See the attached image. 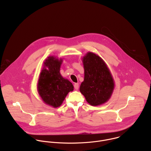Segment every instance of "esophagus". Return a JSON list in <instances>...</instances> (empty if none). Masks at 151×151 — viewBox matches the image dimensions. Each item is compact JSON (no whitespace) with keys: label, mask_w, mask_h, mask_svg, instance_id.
Segmentation results:
<instances>
[{"label":"esophagus","mask_w":151,"mask_h":151,"mask_svg":"<svg viewBox=\"0 0 151 151\" xmlns=\"http://www.w3.org/2000/svg\"><path fill=\"white\" fill-rule=\"evenodd\" d=\"M74 88L75 90H78V88H79V83H75Z\"/></svg>","instance_id":"obj_1"}]
</instances>
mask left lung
Masks as SVG:
<instances>
[{"mask_svg":"<svg viewBox=\"0 0 151 151\" xmlns=\"http://www.w3.org/2000/svg\"><path fill=\"white\" fill-rule=\"evenodd\" d=\"M84 81L80 91L92 106H98L109 99L114 88L112 75L104 61L96 54L88 52L83 58Z\"/></svg>","mask_w":151,"mask_h":151,"instance_id":"obj_1","label":"left lung"}]
</instances>
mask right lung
<instances>
[{
  "label": "right lung",
  "instance_id": "1",
  "mask_svg": "<svg viewBox=\"0 0 151 151\" xmlns=\"http://www.w3.org/2000/svg\"><path fill=\"white\" fill-rule=\"evenodd\" d=\"M62 60L50 57L45 62L48 69H44L40 75L38 92L44 101L54 107H59L68 94L73 90L72 83L60 73Z\"/></svg>",
  "mask_w": 151,
  "mask_h": 151
}]
</instances>
